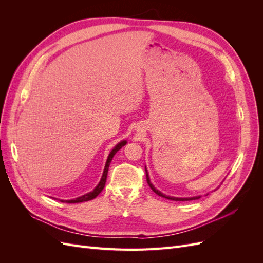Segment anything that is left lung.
<instances>
[{"instance_id": "left-lung-1", "label": "left lung", "mask_w": 263, "mask_h": 263, "mask_svg": "<svg viewBox=\"0 0 263 263\" xmlns=\"http://www.w3.org/2000/svg\"><path fill=\"white\" fill-rule=\"evenodd\" d=\"M146 178H147V183H148V185L151 187V190L154 191V192L156 193V194H158L159 196H162V197H164V198H168V200H172V201H193V200H198V198H201V196H193V197H172V196H169V195H165V194H163V193H161L160 191H158L154 185H153V183L150 182V180H149V176H148V172H147V169H146Z\"/></svg>"}]
</instances>
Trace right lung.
Here are the masks:
<instances>
[{
  "label": "right lung",
  "instance_id": "add662e5",
  "mask_svg": "<svg viewBox=\"0 0 263 263\" xmlns=\"http://www.w3.org/2000/svg\"><path fill=\"white\" fill-rule=\"evenodd\" d=\"M125 145H126V141L124 140V141H122V142H119V144H117V145L115 146V148H114L112 151H110V154H109V156H108V158H107L106 164H105L104 172H103L102 179H101L100 183L98 184V186L95 187V189L92 191V192L86 193V194H84V195H82V196H80V197H77V198H74V200H68V201H66V203H81V202H86V201L93 200V198L97 197V196L102 192V190L104 189V186H105L106 177H107V172H108V166H109L110 161H112V159H113L114 155H115V154L117 153V151H118L119 149H121L123 146H125ZM61 202H65V201H61Z\"/></svg>",
  "mask_w": 263,
  "mask_h": 263
}]
</instances>
